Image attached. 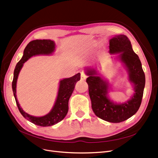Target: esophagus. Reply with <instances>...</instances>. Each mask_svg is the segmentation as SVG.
<instances>
[{"mask_svg":"<svg viewBox=\"0 0 158 158\" xmlns=\"http://www.w3.org/2000/svg\"><path fill=\"white\" fill-rule=\"evenodd\" d=\"M86 77H87L85 73H81V80H82V81H85Z\"/></svg>","mask_w":158,"mask_h":158,"instance_id":"esophagus-1","label":"esophagus"}]
</instances>
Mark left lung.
Segmentation results:
<instances>
[{"instance_id": "8db88e82", "label": "left lung", "mask_w": 158, "mask_h": 158, "mask_svg": "<svg viewBox=\"0 0 158 158\" xmlns=\"http://www.w3.org/2000/svg\"><path fill=\"white\" fill-rule=\"evenodd\" d=\"M109 53L118 54V58L127 68L129 80L135 91L130 100L123 103L110 100L107 96L109 85L99 76L95 69L86 68V74L89 76L86 83L94 114L103 120L118 123L130 118L139 110L143 96L145 75L141 60L125 35H117L109 40Z\"/></svg>"}]
</instances>
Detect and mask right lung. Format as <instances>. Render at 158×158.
<instances>
[{"label": "right lung", "instance_id": "add662e5", "mask_svg": "<svg viewBox=\"0 0 158 158\" xmlns=\"http://www.w3.org/2000/svg\"><path fill=\"white\" fill-rule=\"evenodd\" d=\"M55 49V44L51 40H36L29 42L23 52L21 59L17 62L14 72L12 90L16 104L21 114L28 121L40 126H51L57 124L65 117L68 111V101L75 89V84L81 79L80 73L60 81L56 102L51 111L45 116L37 117L28 114L22 109L16 97V84L19 73L24 64L32 56L51 55Z\"/></svg>", "mask_w": 158, "mask_h": 158}]
</instances>
